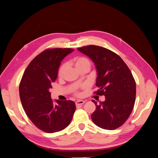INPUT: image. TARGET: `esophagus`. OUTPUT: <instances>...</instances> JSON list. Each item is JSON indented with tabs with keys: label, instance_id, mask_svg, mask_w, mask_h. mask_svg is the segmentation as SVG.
<instances>
[{
	"label": "esophagus",
	"instance_id": "esophagus-1",
	"mask_svg": "<svg viewBox=\"0 0 158 158\" xmlns=\"http://www.w3.org/2000/svg\"><path fill=\"white\" fill-rule=\"evenodd\" d=\"M85 103V102L83 101V100H78V101L76 102V106H82V105Z\"/></svg>",
	"mask_w": 158,
	"mask_h": 158
}]
</instances>
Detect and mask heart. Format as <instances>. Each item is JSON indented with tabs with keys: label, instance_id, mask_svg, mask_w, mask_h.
Masks as SVG:
<instances>
[{
	"label": "heart",
	"instance_id": "heart-1",
	"mask_svg": "<svg viewBox=\"0 0 158 158\" xmlns=\"http://www.w3.org/2000/svg\"><path fill=\"white\" fill-rule=\"evenodd\" d=\"M72 63L73 64V65L75 66V68L78 70L84 67H90V62L87 58H85V57L84 56L76 57V58H74L73 60V61H72ZM66 64H63L60 66L58 73L59 77L60 78L63 76L66 70Z\"/></svg>",
	"mask_w": 158,
	"mask_h": 158
}]
</instances>
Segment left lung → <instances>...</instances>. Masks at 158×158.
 Listing matches in <instances>:
<instances>
[{
  "label": "left lung",
  "instance_id": "left-lung-1",
  "mask_svg": "<svg viewBox=\"0 0 158 158\" xmlns=\"http://www.w3.org/2000/svg\"><path fill=\"white\" fill-rule=\"evenodd\" d=\"M78 50L93 61L99 88L95 93L106 97L99 104L92 100L96 107L91 116L94 123L106 130L120 127L130 116L135 102L136 82L130 69L118 55L104 47L88 45Z\"/></svg>",
  "mask_w": 158,
  "mask_h": 158
}]
</instances>
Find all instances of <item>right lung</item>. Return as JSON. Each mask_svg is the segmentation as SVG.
Returning a JSON list of instances; mask_svg holds the SVG:
<instances>
[{"label": "right lung", "mask_w": 158, "mask_h": 158, "mask_svg": "<svg viewBox=\"0 0 158 158\" xmlns=\"http://www.w3.org/2000/svg\"><path fill=\"white\" fill-rule=\"evenodd\" d=\"M73 49H51L33 59L23 73L19 86L22 107L31 121L40 130L53 133L67 127L76 109L70 100L54 104L49 90L58 76L59 68Z\"/></svg>", "instance_id": "1"}]
</instances>
